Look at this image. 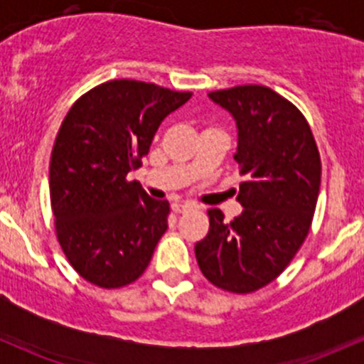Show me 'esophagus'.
<instances>
[{"label":"esophagus","instance_id":"34e87169","mask_svg":"<svg viewBox=\"0 0 364 364\" xmlns=\"http://www.w3.org/2000/svg\"><path fill=\"white\" fill-rule=\"evenodd\" d=\"M192 208H193L192 204H186V203L172 204V211H174V213H185V211H188V209H192Z\"/></svg>","mask_w":364,"mask_h":364}]
</instances>
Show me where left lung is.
I'll return each instance as SVG.
<instances>
[{
	"instance_id": "1",
	"label": "left lung",
	"mask_w": 364,
	"mask_h": 364,
	"mask_svg": "<svg viewBox=\"0 0 364 364\" xmlns=\"http://www.w3.org/2000/svg\"><path fill=\"white\" fill-rule=\"evenodd\" d=\"M232 114L234 155L243 213L230 223L209 209V232L196 245L200 271L215 287L248 294L289 266L310 232L321 188V155L310 124L294 104L259 84L209 93Z\"/></svg>"
}]
</instances>
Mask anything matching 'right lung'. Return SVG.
<instances>
[{"label": "right lung", "instance_id": "1", "mask_svg": "<svg viewBox=\"0 0 364 364\" xmlns=\"http://www.w3.org/2000/svg\"><path fill=\"white\" fill-rule=\"evenodd\" d=\"M190 97L116 79L84 93L65 116L50 155V205L61 250L90 284L119 289L148 267L171 208L127 176L142 165L161 121Z\"/></svg>", "mask_w": 364, "mask_h": 364}]
</instances>
